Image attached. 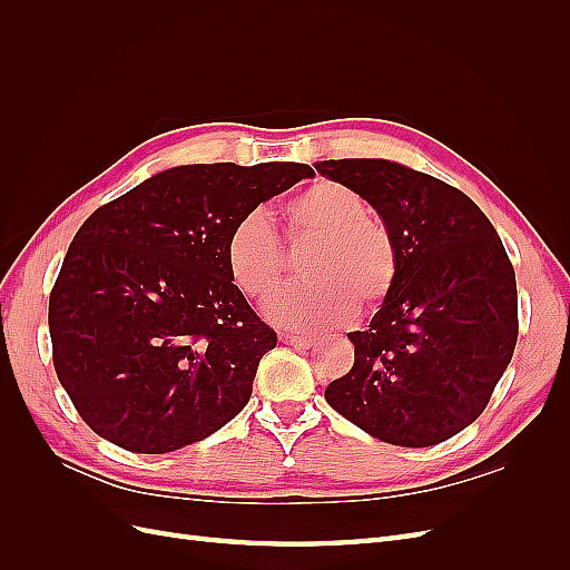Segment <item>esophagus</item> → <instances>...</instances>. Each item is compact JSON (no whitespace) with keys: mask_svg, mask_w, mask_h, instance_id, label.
I'll use <instances>...</instances> for the list:
<instances>
[{"mask_svg":"<svg viewBox=\"0 0 570 570\" xmlns=\"http://www.w3.org/2000/svg\"><path fill=\"white\" fill-rule=\"evenodd\" d=\"M281 342L289 344V347H295V350H308L314 344L312 337H297V335H281Z\"/></svg>","mask_w":570,"mask_h":570,"instance_id":"34e87169","label":"esophagus"}]
</instances>
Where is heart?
Returning <instances> with one entry per match:
<instances>
[{
    "label": "heart",
    "mask_w": 570,
    "mask_h": 570,
    "mask_svg": "<svg viewBox=\"0 0 570 570\" xmlns=\"http://www.w3.org/2000/svg\"><path fill=\"white\" fill-rule=\"evenodd\" d=\"M285 243L308 252L302 285L271 306V318L295 331L316 333L347 321L354 312L373 314L396 283L400 258L385 226L371 218V204L356 189L316 180L283 206ZM226 266L239 295L268 304L285 281L281 237L262 212L235 220L226 239Z\"/></svg>",
    "instance_id": "obj_1"
}]
</instances>
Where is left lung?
Wrapping results in <instances>:
<instances>
[{"instance_id": "1", "label": "left lung", "mask_w": 570, "mask_h": 570, "mask_svg": "<svg viewBox=\"0 0 570 570\" xmlns=\"http://www.w3.org/2000/svg\"><path fill=\"white\" fill-rule=\"evenodd\" d=\"M381 214L400 271L354 366L325 400L368 435L430 446L485 411L519 337L515 275L490 218L461 189L385 159L321 161Z\"/></svg>"}]
</instances>
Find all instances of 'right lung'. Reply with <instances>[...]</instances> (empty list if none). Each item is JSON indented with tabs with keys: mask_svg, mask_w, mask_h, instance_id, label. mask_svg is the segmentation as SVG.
Listing matches in <instances>:
<instances>
[{
	"mask_svg": "<svg viewBox=\"0 0 570 570\" xmlns=\"http://www.w3.org/2000/svg\"><path fill=\"white\" fill-rule=\"evenodd\" d=\"M314 176L306 164L168 168L82 223L49 295L51 358L80 419L166 454L235 419L278 337L233 285L237 218Z\"/></svg>",
	"mask_w": 570,
	"mask_h": 570,
	"instance_id": "1",
	"label": "right lung"
}]
</instances>
